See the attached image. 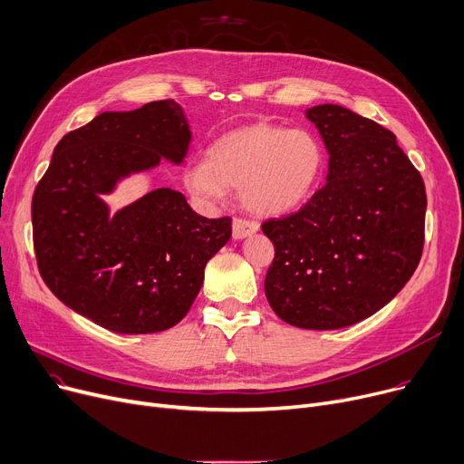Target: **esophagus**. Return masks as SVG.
<instances>
[{"label": "esophagus", "instance_id": "esophagus-1", "mask_svg": "<svg viewBox=\"0 0 464 464\" xmlns=\"http://www.w3.org/2000/svg\"><path fill=\"white\" fill-rule=\"evenodd\" d=\"M258 232V225L253 221H245V219H234L232 223V237L234 239H243L249 237Z\"/></svg>", "mask_w": 464, "mask_h": 464}]
</instances>
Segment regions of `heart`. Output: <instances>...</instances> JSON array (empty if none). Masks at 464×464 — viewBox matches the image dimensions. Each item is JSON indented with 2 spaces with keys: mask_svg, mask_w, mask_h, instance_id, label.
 Returning <instances> with one entry per match:
<instances>
[{
  "mask_svg": "<svg viewBox=\"0 0 464 464\" xmlns=\"http://www.w3.org/2000/svg\"><path fill=\"white\" fill-rule=\"evenodd\" d=\"M324 167L320 142L305 129L255 123L234 129L208 150V160L185 170V188L202 204L241 187V200L258 217L285 215L313 193Z\"/></svg>",
  "mask_w": 464,
  "mask_h": 464,
  "instance_id": "obj_1",
  "label": "heart"
}]
</instances>
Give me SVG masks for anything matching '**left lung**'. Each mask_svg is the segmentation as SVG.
<instances>
[{"label":"left lung","instance_id":"1","mask_svg":"<svg viewBox=\"0 0 464 464\" xmlns=\"http://www.w3.org/2000/svg\"><path fill=\"white\" fill-rule=\"evenodd\" d=\"M328 150V176L285 219L262 225L276 247L264 290L295 328L341 330L388 305L416 271L425 185L395 134L339 104L307 108Z\"/></svg>","mask_w":464,"mask_h":464}]
</instances>
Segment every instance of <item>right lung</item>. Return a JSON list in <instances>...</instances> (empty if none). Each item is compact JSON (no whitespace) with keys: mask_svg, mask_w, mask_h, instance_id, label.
Here are the masks:
<instances>
[{"mask_svg":"<svg viewBox=\"0 0 464 464\" xmlns=\"http://www.w3.org/2000/svg\"><path fill=\"white\" fill-rule=\"evenodd\" d=\"M190 132L176 101L102 112L67 132L32 202L41 277L62 304L104 330L157 334L193 305L204 267L232 236V221L193 211L174 188L150 190L116 213L104 195L160 165L181 167Z\"/></svg>","mask_w":464,"mask_h":464,"instance_id":"add662e5","label":"right lung"}]
</instances>
